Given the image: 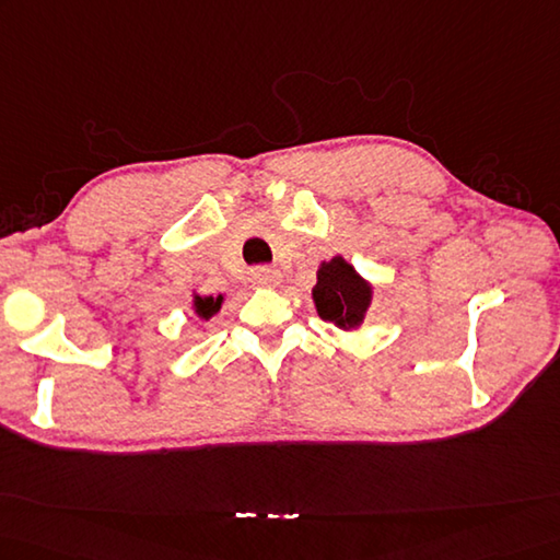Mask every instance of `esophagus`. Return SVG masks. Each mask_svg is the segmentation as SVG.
Masks as SVG:
<instances>
[{
  "mask_svg": "<svg viewBox=\"0 0 560 560\" xmlns=\"http://www.w3.org/2000/svg\"><path fill=\"white\" fill-rule=\"evenodd\" d=\"M249 276H252V282L261 284V288H276V284L280 282V270L268 268V266L252 268Z\"/></svg>",
  "mask_w": 560,
  "mask_h": 560,
  "instance_id": "1",
  "label": "esophagus"
}]
</instances>
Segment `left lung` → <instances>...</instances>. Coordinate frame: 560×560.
Masks as SVG:
<instances>
[{"label":"left lung","mask_w":560,"mask_h":560,"mask_svg":"<svg viewBox=\"0 0 560 560\" xmlns=\"http://www.w3.org/2000/svg\"><path fill=\"white\" fill-rule=\"evenodd\" d=\"M318 316L339 327L359 325L371 304V284H365L342 256H335L318 270V282L313 288Z\"/></svg>","instance_id":"left-lung-1"}]
</instances>
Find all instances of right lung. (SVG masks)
<instances>
[{"mask_svg":"<svg viewBox=\"0 0 560 560\" xmlns=\"http://www.w3.org/2000/svg\"><path fill=\"white\" fill-rule=\"evenodd\" d=\"M221 304L223 296H195V308L201 318H211Z\"/></svg>","mask_w":560,"mask_h":560,"instance_id":"obj_1","label":"right lung"}]
</instances>
